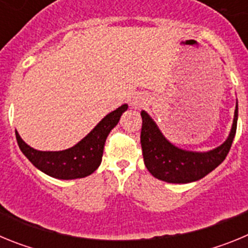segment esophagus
<instances>
[{"label":"esophagus","instance_id":"obj_1","mask_svg":"<svg viewBox=\"0 0 248 248\" xmlns=\"http://www.w3.org/2000/svg\"><path fill=\"white\" fill-rule=\"evenodd\" d=\"M146 99L144 95H141V94H134L133 97L130 98V107L131 108L134 109H139L140 107H143V104H145Z\"/></svg>","mask_w":248,"mask_h":248}]
</instances>
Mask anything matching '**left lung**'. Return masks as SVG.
<instances>
[{
    "label": "left lung",
    "instance_id": "left-lung-1",
    "mask_svg": "<svg viewBox=\"0 0 248 248\" xmlns=\"http://www.w3.org/2000/svg\"><path fill=\"white\" fill-rule=\"evenodd\" d=\"M140 114L143 119L140 143L144 164L149 172L165 183L187 184L202 179L226 159L237 128L238 105L236 99L235 114L229 137L217 148L207 151L179 148L163 134L156 122L145 110H141Z\"/></svg>",
    "mask_w": 248,
    "mask_h": 248
}]
</instances>
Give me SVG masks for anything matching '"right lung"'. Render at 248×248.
Masks as SVG:
<instances>
[{
    "label": "right lung",
    "mask_w": 248,
    "mask_h": 248,
    "mask_svg": "<svg viewBox=\"0 0 248 248\" xmlns=\"http://www.w3.org/2000/svg\"><path fill=\"white\" fill-rule=\"evenodd\" d=\"M126 109L128 104H123L107 114L80 141L65 150H37L26 144L16 130L17 143L23 155L48 176L59 180H74L89 176L99 168L105 140Z\"/></svg>",
    "instance_id": "right-lung-1"
}]
</instances>
